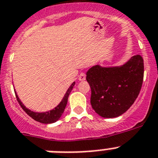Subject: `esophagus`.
Instances as JSON below:
<instances>
[{
  "mask_svg": "<svg viewBox=\"0 0 158 158\" xmlns=\"http://www.w3.org/2000/svg\"><path fill=\"white\" fill-rule=\"evenodd\" d=\"M85 77L86 75L85 73H81L79 77H78V79H79V81H85Z\"/></svg>",
  "mask_w": 158,
  "mask_h": 158,
  "instance_id": "34e87169",
  "label": "esophagus"
}]
</instances>
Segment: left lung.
Returning a JSON list of instances; mask_svg holds the SVG:
<instances>
[{"label": "left lung", "mask_w": 158, "mask_h": 158, "mask_svg": "<svg viewBox=\"0 0 158 158\" xmlns=\"http://www.w3.org/2000/svg\"><path fill=\"white\" fill-rule=\"evenodd\" d=\"M144 75L141 55L131 57L120 66H93L86 73L91 88V105L99 115L115 118L134 104L140 93Z\"/></svg>", "instance_id": "obj_1"}]
</instances>
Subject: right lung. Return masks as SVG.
I'll return each mask as SVG.
<instances>
[{"label":"right lung","mask_w":158,"mask_h":158,"mask_svg":"<svg viewBox=\"0 0 158 158\" xmlns=\"http://www.w3.org/2000/svg\"><path fill=\"white\" fill-rule=\"evenodd\" d=\"M74 85L75 82H73L72 85L69 86V89H67L66 93H65V96H64L62 101L60 102V104H58L57 107H54V109L51 110V111H46V112H35V111H31L30 109L27 108V107L23 105V103L20 101L19 98L18 97L16 92H15V93H16V100L19 102V105L21 106V107L23 108V111L27 113L29 116L31 117L33 119H35V120L37 121V122L41 123H55L56 121H58V119L61 118V116H62V113L64 112V110H65V107H66L67 101H68V97H69V93L72 91V89L73 88V86H74Z\"/></svg>","instance_id":"1"}]
</instances>
